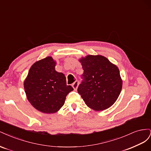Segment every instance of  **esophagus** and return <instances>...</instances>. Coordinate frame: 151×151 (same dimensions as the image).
<instances>
[{
	"label": "esophagus",
	"instance_id": "34e87169",
	"mask_svg": "<svg viewBox=\"0 0 151 151\" xmlns=\"http://www.w3.org/2000/svg\"><path fill=\"white\" fill-rule=\"evenodd\" d=\"M78 86H79V82L77 81H76L74 83L72 84V88H74V89L75 90V91H76L77 90V88H78Z\"/></svg>",
	"mask_w": 151,
	"mask_h": 151
}]
</instances>
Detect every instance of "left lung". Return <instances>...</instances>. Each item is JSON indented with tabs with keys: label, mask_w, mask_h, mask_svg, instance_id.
Returning <instances> with one entry per match:
<instances>
[{
	"label": "left lung",
	"mask_w": 151,
	"mask_h": 151,
	"mask_svg": "<svg viewBox=\"0 0 151 151\" xmlns=\"http://www.w3.org/2000/svg\"><path fill=\"white\" fill-rule=\"evenodd\" d=\"M79 61L84 70V80L77 91L86 104L95 111L104 110L111 106L122 88L118 67L100 55H88Z\"/></svg>",
	"instance_id": "obj_1"
}]
</instances>
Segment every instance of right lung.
Listing matches in <instances>:
<instances>
[{"mask_svg":"<svg viewBox=\"0 0 151 151\" xmlns=\"http://www.w3.org/2000/svg\"><path fill=\"white\" fill-rule=\"evenodd\" d=\"M56 63L52 57L36 62L24 81L27 99L44 113L57 112L64 104L67 95L74 90L67 85L65 75L55 70Z\"/></svg>","mask_w":151,"mask_h":151,"instance_id":"add662e5","label":"right lung"}]
</instances>
